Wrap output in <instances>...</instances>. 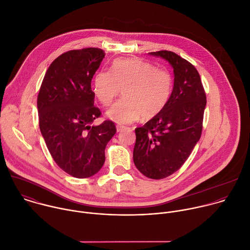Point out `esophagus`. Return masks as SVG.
I'll list each match as a JSON object with an SVG mask.
<instances>
[{"label":"esophagus","mask_w":250,"mask_h":250,"mask_svg":"<svg viewBox=\"0 0 250 250\" xmlns=\"http://www.w3.org/2000/svg\"><path fill=\"white\" fill-rule=\"evenodd\" d=\"M125 128V126H123V125H117V131L120 132L122 130H124Z\"/></svg>","instance_id":"obj_1"}]
</instances>
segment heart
I'll list each match as a JSON object with an SVG mask.
<instances>
[{
	"label": "heart",
	"mask_w": 250,
	"mask_h": 250,
	"mask_svg": "<svg viewBox=\"0 0 250 250\" xmlns=\"http://www.w3.org/2000/svg\"><path fill=\"white\" fill-rule=\"evenodd\" d=\"M173 87L171 74L164 69L138 59H117L111 72L101 70L93 79L95 97L109 105L124 89V99L106 111L111 121L126 125L141 117L150 120L165 108Z\"/></svg>",
	"instance_id": "obj_1"
}]
</instances>
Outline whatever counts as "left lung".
<instances>
[{"label": "left lung", "instance_id": "left-lung-1", "mask_svg": "<svg viewBox=\"0 0 250 250\" xmlns=\"http://www.w3.org/2000/svg\"><path fill=\"white\" fill-rule=\"evenodd\" d=\"M148 54L165 59L173 68L174 86L165 108L135 128L133 162L150 179H163L179 169L199 141L206 94L197 69L172 51Z\"/></svg>", "mask_w": 250, "mask_h": 250}]
</instances>
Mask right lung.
<instances>
[{
	"mask_svg": "<svg viewBox=\"0 0 250 250\" xmlns=\"http://www.w3.org/2000/svg\"><path fill=\"white\" fill-rule=\"evenodd\" d=\"M104 51L70 50L48 67L38 97L41 132L56 164L69 175L88 178L104 163V148L117 129L112 121L99 125L91 81Z\"/></svg>",
	"mask_w": 250,
	"mask_h": 250,
	"instance_id": "obj_1",
	"label": "right lung"
}]
</instances>
